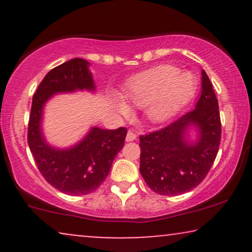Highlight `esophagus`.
<instances>
[{
	"label": "esophagus",
	"instance_id": "esophagus-1",
	"mask_svg": "<svg viewBox=\"0 0 252 252\" xmlns=\"http://www.w3.org/2000/svg\"><path fill=\"white\" fill-rule=\"evenodd\" d=\"M136 139V135H135V134H134L133 132H130V130H129V132H127V134H126V142H130V141H134V140H135Z\"/></svg>",
	"mask_w": 252,
	"mask_h": 252
}]
</instances>
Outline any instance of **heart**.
Listing matches in <instances>:
<instances>
[{"mask_svg":"<svg viewBox=\"0 0 252 252\" xmlns=\"http://www.w3.org/2000/svg\"><path fill=\"white\" fill-rule=\"evenodd\" d=\"M187 76L192 78L189 86ZM195 82L191 74L179 72L171 65H160L137 75L126 86L123 100L115 99L120 117L129 116V109H142L144 118L154 125L173 117L191 97Z\"/></svg>","mask_w":252,"mask_h":252,"instance_id":"obj_1","label":"heart"}]
</instances>
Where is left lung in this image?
<instances>
[{
    "instance_id": "obj_1",
    "label": "left lung",
    "mask_w": 252,
    "mask_h": 252,
    "mask_svg": "<svg viewBox=\"0 0 252 252\" xmlns=\"http://www.w3.org/2000/svg\"><path fill=\"white\" fill-rule=\"evenodd\" d=\"M195 109L157 132L140 136V173L155 192L174 196L201 184L218 154L221 123L218 99L205 71ZM191 128L196 139L189 137Z\"/></svg>"
}]
</instances>
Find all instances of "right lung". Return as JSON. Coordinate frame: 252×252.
<instances>
[{
	"mask_svg": "<svg viewBox=\"0 0 252 252\" xmlns=\"http://www.w3.org/2000/svg\"><path fill=\"white\" fill-rule=\"evenodd\" d=\"M89 65L86 60L73 58L48 72L33 96L27 133L31 153L43 178L57 190L73 196L87 195L102 185L127 133L124 127L103 129L93 126L80 141L67 148L55 147L46 140L43 110L51 97L82 91L95 93Z\"/></svg>",
	"mask_w": 252,
	"mask_h": 252,
	"instance_id": "right-lung-1",
	"label": "right lung"
}]
</instances>
